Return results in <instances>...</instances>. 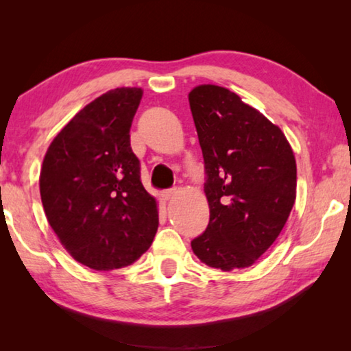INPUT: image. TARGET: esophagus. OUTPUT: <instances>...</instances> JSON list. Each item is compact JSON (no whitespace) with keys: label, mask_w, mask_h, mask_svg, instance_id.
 Listing matches in <instances>:
<instances>
[{"label":"esophagus","mask_w":351,"mask_h":351,"mask_svg":"<svg viewBox=\"0 0 351 351\" xmlns=\"http://www.w3.org/2000/svg\"><path fill=\"white\" fill-rule=\"evenodd\" d=\"M162 195V199L164 201H169V199H171L176 195V190L175 189H169V190H164V192L161 193Z\"/></svg>","instance_id":"1"}]
</instances>
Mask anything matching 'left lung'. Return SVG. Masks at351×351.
Returning a JSON list of instances; mask_svg holds the SVG:
<instances>
[{"mask_svg":"<svg viewBox=\"0 0 351 351\" xmlns=\"http://www.w3.org/2000/svg\"><path fill=\"white\" fill-rule=\"evenodd\" d=\"M189 104L210 209L193 254L210 268H247L280 235L294 206L293 148L280 128L223 86L193 88Z\"/></svg>","mask_w":351,"mask_h":351,"instance_id":"left-lung-1","label":"left lung"}]
</instances>
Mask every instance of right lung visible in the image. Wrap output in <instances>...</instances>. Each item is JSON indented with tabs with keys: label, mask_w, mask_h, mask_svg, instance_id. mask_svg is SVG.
<instances>
[{
	"label": "right lung",
	"mask_w": 351,
	"mask_h": 351,
	"mask_svg": "<svg viewBox=\"0 0 351 351\" xmlns=\"http://www.w3.org/2000/svg\"><path fill=\"white\" fill-rule=\"evenodd\" d=\"M141 88H116L88 104L45 154L40 195L64 249L96 271L134 263L156 235L158 204L141 182L130 128Z\"/></svg>",
	"instance_id": "right-lung-1"
}]
</instances>
